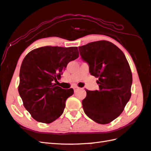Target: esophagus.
<instances>
[{
	"instance_id": "obj_1",
	"label": "esophagus",
	"mask_w": 151,
	"mask_h": 151,
	"mask_svg": "<svg viewBox=\"0 0 151 151\" xmlns=\"http://www.w3.org/2000/svg\"><path fill=\"white\" fill-rule=\"evenodd\" d=\"M78 86H75V87H74V90H77V89H78Z\"/></svg>"
}]
</instances>
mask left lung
Returning a JSON list of instances; mask_svg holds the SVG:
<instances>
[{"label":"left lung","mask_w":151,"mask_h":151,"mask_svg":"<svg viewBox=\"0 0 151 151\" xmlns=\"http://www.w3.org/2000/svg\"><path fill=\"white\" fill-rule=\"evenodd\" d=\"M78 49L89 64L91 75L98 78L99 84L98 90H86L82 107L90 119L107 124L120 116L130 99V67L122 50L109 41L92 42Z\"/></svg>","instance_id":"8db88e82"}]
</instances>
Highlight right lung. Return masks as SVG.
Instances as JSON below:
<instances>
[{"instance_id":"obj_1","label":"right lung","mask_w":151,"mask_h":151,"mask_svg":"<svg viewBox=\"0 0 151 151\" xmlns=\"http://www.w3.org/2000/svg\"><path fill=\"white\" fill-rule=\"evenodd\" d=\"M78 55L77 47L47 46L32 50L23 59L18 91L23 106L35 120L50 124L63 114L74 90L63 89L54 82Z\"/></svg>"}]
</instances>
